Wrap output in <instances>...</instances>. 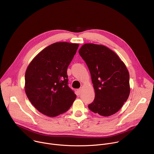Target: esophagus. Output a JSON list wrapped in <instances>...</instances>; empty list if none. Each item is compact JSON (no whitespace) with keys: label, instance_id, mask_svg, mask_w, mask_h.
Returning <instances> with one entry per match:
<instances>
[{"label":"esophagus","instance_id":"34e87169","mask_svg":"<svg viewBox=\"0 0 154 154\" xmlns=\"http://www.w3.org/2000/svg\"><path fill=\"white\" fill-rule=\"evenodd\" d=\"M82 88H80V89H79V90H77V91H78V93L79 94H81V92H82Z\"/></svg>","mask_w":154,"mask_h":154}]
</instances>
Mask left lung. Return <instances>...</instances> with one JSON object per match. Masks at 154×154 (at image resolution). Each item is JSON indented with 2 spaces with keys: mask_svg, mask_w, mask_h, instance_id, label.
Wrapping results in <instances>:
<instances>
[{
  "mask_svg": "<svg viewBox=\"0 0 154 154\" xmlns=\"http://www.w3.org/2000/svg\"><path fill=\"white\" fill-rule=\"evenodd\" d=\"M79 53L89 68L95 91L89 109L103 116L117 113L130 92L125 64L115 52L103 45L85 44Z\"/></svg>",
  "mask_w": 154,
  "mask_h": 154,
  "instance_id": "obj_1",
  "label": "left lung"
}]
</instances>
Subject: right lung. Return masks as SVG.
I'll return each instance as SVG.
<instances>
[{
    "label": "right lung",
    "mask_w": 154,
    "mask_h": 154,
    "mask_svg": "<svg viewBox=\"0 0 154 154\" xmlns=\"http://www.w3.org/2000/svg\"><path fill=\"white\" fill-rule=\"evenodd\" d=\"M79 44L58 42L41 51L29 64L25 92L38 110L49 117L67 112L76 98L68 86L67 69Z\"/></svg>",
    "instance_id": "right-lung-1"
}]
</instances>
